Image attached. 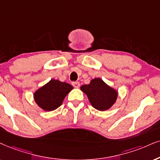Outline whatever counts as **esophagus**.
Returning <instances> with one entry per match:
<instances>
[{"instance_id":"34e87169","label":"esophagus","mask_w":160,"mask_h":160,"mask_svg":"<svg viewBox=\"0 0 160 160\" xmlns=\"http://www.w3.org/2000/svg\"><path fill=\"white\" fill-rule=\"evenodd\" d=\"M72 84L74 88H79L80 87V82H73Z\"/></svg>"}]
</instances>
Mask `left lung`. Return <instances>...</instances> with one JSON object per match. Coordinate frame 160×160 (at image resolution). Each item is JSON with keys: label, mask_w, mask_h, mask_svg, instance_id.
Listing matches in <instances>:
<instances>
[{"label": "left lung", "mask_w": 160, "mask_h": 160, "mask_svg": "<svg viewBox=\"0 0 160 160\" xmlns=\"http://www.w3.org/2000/svg\"><path fill=\"white\" fill-rule=\"evenodd\" d=\"M80 89L87 95L92 106L99 111L110 108L117 98L116 91L100 78H95L89 84L83 85Z\"/></svg>", "instance_id": "obj_1"}]
</instances>
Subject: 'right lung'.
I'll use <instances>...</instances> for the list:
<instances>
[{
	"mask_svg": "<svg viewBox=\"0 0 160 160\" xmlns=\"http://www.w3.org/2000/svg\"><path fill=\"white\" fill-rule=\"evenodd\" d=\"M73 86L65 82L51 80L48 83L36 91L34 98L38 106L45 111H53L61 106L68 93Z\"/></svg>",
	"mask_w": 160,
	"mask_h": 160,
	"instance_id": "right-lung-1",
	"label": "right lung"
}]
</instances>
